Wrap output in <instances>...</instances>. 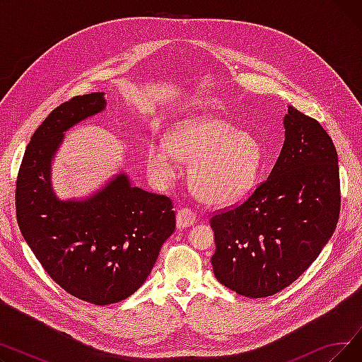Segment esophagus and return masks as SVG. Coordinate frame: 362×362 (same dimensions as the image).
Listing matches in <instances>:
<instances>
[{"mask_svg": "<svg viewBox=\"0 0 362 362\" xmlns=\"http://www.w3.org/2000/svg\"><path fill=\"white\" fill-rule=\"evenodd\" d=\"M176 221H177V227L185 229V227H189L197 223V214L189 206H183L177 211Z\"/></svg>", "mask_w": 362, "mask_h": 362, "instance_id": "esophagus-1", "label": "esophagus"}]
</instances>
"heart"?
I'll return each instance as SVG.
<instances>
[{
	"mask_svg": "<svg viewBox=\"0 0 362 362\" xmlns=\"http://www.w3.org/2000/svg\"><path fill=\"white\" fill-rule=\"evenodd\" d=\"M176 157L191 163L189 185L195 197L216 206L240 201L254 187L264 152L259 141L226 119L202 114L176 124L165 145L151 146L146 161L160 183L177 175Z\"/></svg>",
	"mask_w": 362,
	"mask_h": 362,
	"instance_id": "obj_1",
	"label": "heart"
}]
</instances>
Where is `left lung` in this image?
Returning a JSON list of instances; mask_svg holds the SVG:
<instances>
[{"label": "left lung", "instance_id": "1", "mask_svg": "<svg viewBox=\"0 0 362 362\" xmlns=\"http://www.w3.org/2000/svg\"><path fill=\"white\" fill-rule=\"evenodd\" d=\"M286 138L267 180L214 213L217 280L246 298L288 288L318 257L340 213L337 152L322 126L289 107Z\"/></svg>", "mask_w": 362, "mask_h": 362}]
</instances>
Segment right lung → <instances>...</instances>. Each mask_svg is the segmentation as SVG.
<instances>
[{
    "label": "right lung",
    "instance_id": "right-lung-1",
    "mask_svg": "<svg viewBox=\"0 0 362 362\" xmlns=\"http://www.w3.org/2000/svg\"><path fill=\"white\" fill-rule=\"evenodd\" d=\"M104 105L93 92L52 110L26 146L16 182V217L32 252L62 289L95 305L135 293L176 229L170 198L130 186L124 175L86 201L52 194L49 165L63 132Z\"/></svg>",
    "mask_w": 362,
    "mask_h": 362
}]
</instances>
